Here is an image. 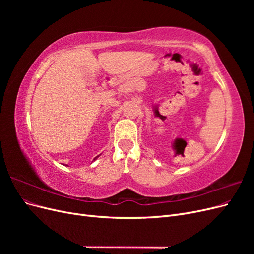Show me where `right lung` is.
Listing matches in <instances>:
<instances>
[{
	"label": "right lung",
	"mask_w": 254,
	"mask_h": 254,
	"mask_svg": "<svg viewBox=\"0 0 254 254\" xmlns=\"http://www.w3.org/2000/svg\"><path fill=\"white\" fill-rule=\"evenodd\" d=\"M97 158H98V156H97V157H96V158H95V159H97ZM95 159H94V160H95Z\"/></svg>",
	"instance_id": "add662e5"
}]
</instances>
